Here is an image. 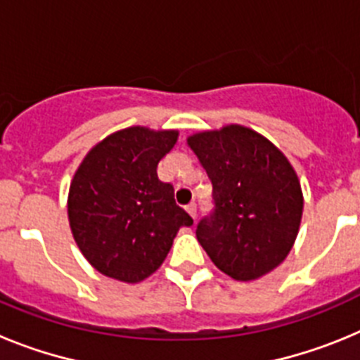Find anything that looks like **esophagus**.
<instances>
[{
  "label": "esophagus",
  "instance_id": "obj_1",
  "mask_svg": "<svg viewBox=\"0 0 360 360\" xmlns=\"http://www.w3.org/2000/svg\"><path fill=\"white\" fill-rule=\"evenodd\" d=\"M186 211L189 212V214L193 216V218H196V203H195V202H191L189 205H186Z\"/></svg>",
  "mask_w": 360,
  "mask_h": 360
}]
</instances>
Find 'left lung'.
I'll return each instance as SVG.
<instances>
[{"label": "left lung", "mask_w": 360, "mask_h": 360, "mask_svg": "<svg viewBox=\"0 0 360 360\" xmlns=\"http://www.w3.org/2000/svg\"><path fill=\"white\" fill-rule=\"evenodd\" d=\"M187 144L212 184V209L196 227L200 245L231 278H262L297 236L303 193L294 167L265 136L236 124Z\"/></svg>", "instance_id": "left-lung-1"}]
</instances>
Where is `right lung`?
<instances>
[{
    "label": "right lung",
    "instance_id": "obj_1",
    "mask_svg": "<svg viewBox=\"0 0 360 360\" xmlns=\"http://www.w3.org/2000/svg\"><path fill=\"white\" fill-rule=\"evenodd\" d=\"M176 131L122 129L95 146L73 176L68 218L84 257L101 274L124 283L151 276L178 229L193 218L174 202L157 165L176 144Z\"/></svg>",
    "mask_w": 360,
    "mask_h": 360
}]
</instances>
